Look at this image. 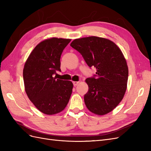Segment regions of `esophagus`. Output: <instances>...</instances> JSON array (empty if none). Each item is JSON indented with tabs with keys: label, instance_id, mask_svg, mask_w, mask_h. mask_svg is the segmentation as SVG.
<instances>
[{
	"label": "esophagus",
	"instance_id": "esophagus-1",
	"mask_svg": "<svg viewBox=\"0 0 151 151\" xmlns=\"http://www.w3.org/2000/svg\"><path fill=\"white\" fill-rule=\"evenodd\" d=\"M79 81H74V82H73V84H74V86H76L77 84H79Z\"/></svg>",
	"mask_w": 151,
	"mask_h": 151
}]
</instances>
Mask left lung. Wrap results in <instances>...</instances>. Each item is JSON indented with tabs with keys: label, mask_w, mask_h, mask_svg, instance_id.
<instances>
[{
	"label": "left lung",
	"mask_w": 151,
	"mask_h": 151,
	"mask_svg": "<svg viewBox=\"0 0 151 151\" xmlns=\"http://www.w3.org/2000/svg\"><path fill=\"white\" fill-rule=\"evenodd\" d=\"M70 46L79 52L96 72L86 79L89 89L84 102L90 111L103 115L122 100L127 89L129 69L120 49L111 41L97 36L76 39Z\"/></svg>",
	"instance_id": "1"
}]
</instances>
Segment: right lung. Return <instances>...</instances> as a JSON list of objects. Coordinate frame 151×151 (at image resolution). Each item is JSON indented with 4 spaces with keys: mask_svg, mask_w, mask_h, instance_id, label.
Wrapping results in <instances>:
<instances>
[{
    "mask_svg": "<svg viewBox=\"0 0 151 151\" xmlns=\"http://www.w3.org/2000/svg\"><path fill=\"white\" fill-rule=\"evenodd\" d=\"M70 39L52 38L40 43L30 53L23 69L26 93L41 112L54 115L64 109L72 92L69 81L58 79L60 57Z\"/></svg>",
    "mask_w": 151,
    "mask_h": 151,
    "instance_id": "add662e5",
    "label": "right lung"
}]
</instances>
